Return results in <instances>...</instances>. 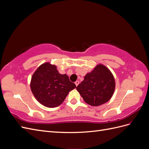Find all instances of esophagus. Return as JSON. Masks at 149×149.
Returning a JSON list of instances; mask_svg holds the SVG:
<instances>
[{
	"label": "esophagus",
	"mask_w": 149,
	"mask_h": 149,
	"mask_svg": "<svg viewBox=\"0 0 149 149\" xmlns=\"http://www.w3.org/2000/svg\"><path fill=\"white\" fill-rule=\"evenodd\" d=\"M75 84H76V86H78V85L79 84V82L78 81H75Z\"/></svg>",
	"instance_id": "1"
}]
</instances>
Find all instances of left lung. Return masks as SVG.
Masks as SVG:
<instances>
[{
	"instance_id": "left-lung-1",
	"label": "left lung",
	"mask_w": 149,
	"mask_h": 149,
	"mask_svg": "<svg viewBox=\"0 0 149 149\" xmlns=\"http://www.w3.org/2000/svg\"><path fill=\"white\" fill-rule=\"evenodd\" d=\"M76 89L88 104L100 106L107 102L113 95L114 78L107 67L98 65L91 73L86 74Z\"/></svg>"
}]
</instances>
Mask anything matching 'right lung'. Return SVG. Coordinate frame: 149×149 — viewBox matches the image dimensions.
Returning a JSON list of instances; mask_svg holds the SVG:
<instances>
[{
	"label": "right lung",
	"mask_w": 149,
	"mask_h": 149,
	"mask_svg": "<svg viewBox=\"0 0 149 149\" xmlns=\"http://www.w3.org/2000/svg\"><path fill=\"white\" fill-rule=\"evenodd\" d=\"M31 90L37 100L48 107L60 106L68 93L76 88L66 74H61L49 63L40 66L31 77Z\"/></svg>",
	"instance_id": "right-lung-1"
}]
</instances>
